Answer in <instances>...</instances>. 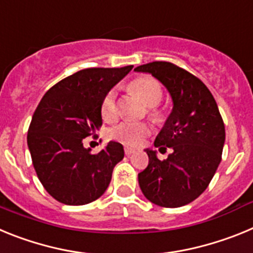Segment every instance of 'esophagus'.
Masks as SVG:
<instances>
[{
	"mask_svg": "<svg viewBox=\"0 0 253 253\" xmlns=\"http://www.w3.org/2000/svg\"><path fill=\"white\" fill-rule=\"evenodd\" d=\"M124 152H125V154H126V156H130V154H133V153H135V149L134 148H131V147H124Z\"/></svg>",
	"mask_w": 253,
	"mask_h": 253,
	"instance_id": "esophagus-1",
	"label": "esophagus"
}]
</instances>
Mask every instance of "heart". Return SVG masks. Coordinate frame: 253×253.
Instances as JSON below:
<instances>
[{"label": "heart", "instance_id": "1", "mask_svg": "<svg viewBox=\"0 0 253 253\" xmlns=\"http://www.w3.org/2000/svg\"><path fill=\"white\" fill-rule=\"evenodd\" d=\"M128 90L138 96L143 104L149 107V115L154 120H161L160 111L156 109L162 100V87L152 77H138L128 84ZM118 115L116 96L114 91H109L101 102V116L105 122H113ZM151 134V126L146 123L123 122L115 125L109 131V137L129 146H139Z\"/></svg>", "mask_w": 253, "mask_h": 253}]
</instances>
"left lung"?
I'll use <instances>...</instances> for the list:
<instances>
[{
  "label": "left lung",
  "instance_id": "obj_1",
  "mask_svg": "<svg viewBox=\"0 0 253 253\" xmlns=\"http://www.w3.org/2000/svg\"><path fill=\"white\" fill-rule=\"evenodd\" d=\"M151 73L166 87L173 107L154 140L172 148L167 160L146 149L148 166L138 173L142 193L163 208H178L202 195L222 161L225 129L218 105L198 77L169 62H152L134 69Z\"/></svg>",
  "mask_w": 253,
  "mask_h": 253
}]
</instances>
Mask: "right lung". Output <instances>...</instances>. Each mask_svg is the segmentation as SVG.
<instances>
[{
  "label": "right lung",
  "mask_w": 253,
  "mask_h": 253,
  "mask_svg": "<svg viewBox=\"0 0 253 253\" xmlns=\"http://www.w3.org/2000/svg\"><path fill=\"white\" fill-rule=\"evenodd\" d=\"M131 68L82 69L55 84L40 100L28 146L40 182L59 203L84 205L99 199L115 165L124 158L120 143L109 142L92 154L84 139L99 130L102 99Z\"/></svg>",
  "instance_id": "right-lung-1"
}]
</instances>
